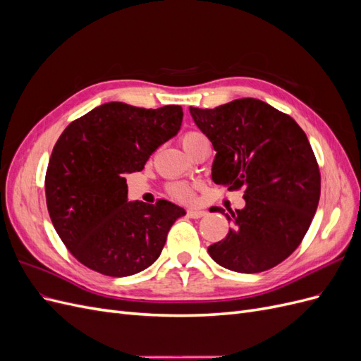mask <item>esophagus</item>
<instances>
[{
  "label": "esophagus",
  "instance_id": "1",
  "mask_svg": "<svg viewBox=\"0 0 361 361\" xmlns=\"http://www.w3.org/2000/svg\"><path fill=\"white\" fill-rule=\"evenodd\" d=\"M187 215L190 218H202L206 215V212L203 209H194V207H190V209L187 211Z\"/></svg>",
  "mask_w": 361,
  "mask_h": 361
}]
</instances>
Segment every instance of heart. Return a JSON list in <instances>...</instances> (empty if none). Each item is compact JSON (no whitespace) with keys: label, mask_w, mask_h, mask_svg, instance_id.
<instances>
[{"label":"heart","mask_w":361,"mask_h":361,"mask_svg":"<svg viewBox=\"0 0 361 361\" xmlns=\"http://www.w3.org/2000/svg\"><path fill=\"white\" fill-rule=\"evenodd\" d=\"M206 138L203 134L200 133H195V130H190V133H185L180 137V145L183 146L185 150L191 149L197 141ZM169 194L173 195L174 199H179V200H188L192 197V188L190 187L188 183H183V182H174L171 185H169Z\"/></svg>","instance_id":"1"}]
</instances>
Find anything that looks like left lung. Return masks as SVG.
<instances>
[{"label": "left lung", "mask_w": 361, "mask_h": 361, "mask_svg": "<svg viewBox=\"0 0 361 361\" xmlns=\"http://www.w3.org/2000/svg\"><path fill=\"white\" fill-rule=\"evenodd\" d=\"M216 152L212 179L244 190L243 209L224 214L228 233L207 251L231 271L274 268L301 244L321 195V173L307 135L295 120L253 97L212 110L190 106Z\"/></svg>", "instance_id": "left-lung-1"}]
</instances>
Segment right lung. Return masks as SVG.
Segmentation results:
<instances>
[{
    "instance_id": "add662e5",
    "label": "right lung",
    "mask_w": 361,
    "mask_h": 361,
    "mask_svg": "<svg viewBox=\"0 0 361 361\" xmlns=\"http://www.w3.org/2000/svg\"><path fill=\"white\" fill-rule=\"evenodd\" d=\"M182 116L179 105L108 102L63 130L45 176L47 206L63 244L87 268L126 277L159 257L185 211L167 200L128 202L125 176L178 134Z\"/></svg>"
}]
</instances>
